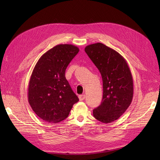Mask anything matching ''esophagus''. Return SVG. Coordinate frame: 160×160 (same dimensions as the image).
I'll list each match as a JSON object with an SVG mask.
<instances>
[{"label":"esophagus","mask_w":160,"mask_h":160,"mask_svg":"<svg viewBox=\"0 0 160 160\" xmlns=\"http://www.w3.org/2000/svg\"><path fill=\"white\" fill-rule=\"evenodd\" d=\"M85 94L80 95L79 96V100H80V101H83V100H84V99H85Z\"/></svg>","instance_id":"1"}]
</instances>
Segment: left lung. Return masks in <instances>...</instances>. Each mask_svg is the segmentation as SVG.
Here are the masks:
<instances>
[{
	"mask_svg": "<svg viewBox=\"0 0 160 160\" xmlns=\"http://www.w3.org/2000/svg\"><path fill=\"white\" fill-rule=\"evenodd\" d=\"M85 51L101 72L103 99L93 111L102 123L118 119L129 108L133 96V80L127 61L119 53L101 42L88 45Z\"/></svg>",
	"mask_w": 160,
	"mask_h": 160,
	"instance_id": "1",
	"label": "left lung"
}]
</instances>
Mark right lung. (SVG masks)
Instances as JSON below:
<instances>
[{"instance_id":"right-lung-1","label":"right lung","mask_w":160,"mask_h":160,"mask_svg":"<svg viewBox=\"0 0 160 160\" xmlns=\"http://www.w3.org/2000/svg\"><path fill=\"white\" fill-rule=\"evenodd\" d=\"M79 51L73 45H57L44 53L34 67L28 86V101L43 121L61 122L79 101L65 77L67 66Z\"/></svg>"}]
</instances>
